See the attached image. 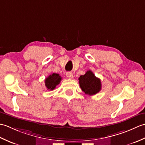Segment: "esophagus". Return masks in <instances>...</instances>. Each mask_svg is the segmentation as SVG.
<instances>
[{
	"instance_id": "obj_1",
	"label": "esophagus",
	"mask_w": 145,
	"mask_h": 145,
	"mask_svg": "<svg viewBox=\"0 0 145 145\" xmlns=\"http://www.w3.org/2000/svg\"><path fill=\"white\" fill-rule=\"evenodd\" d=\"M66 75L69 78H72L73 77V75L71 72H67L66 73Z\"/></svg>"
}]
</instances>
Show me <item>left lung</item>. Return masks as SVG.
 Wrapping results in <instances>:
<instances>
[{"label":"left lung","instance_id":"8db88e82","mask_svg":"<svg viewBox=\"0 0 145 145\" xmlns=\"http://www.w3.org/2000/svg\"><path fill=\"white\" fill-rule=\"evenodd\" d=\"M80 87L85 94L93 95L98 93L101 88L100 79L95 76L91 70H88L78 78Z\"/></svg>","mask_w":145,"mask_h":145}]
</instances>
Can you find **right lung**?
<instances>
[{
  "mask_svg": "<svg viewBox=\"0 0 145 145\" xmlns=\"http://www.w3.org/2000/svg\"><path fill=\"white\" fill-rule=\"evenodd\" d=\"M61 80V77L59 75V74L54 73L45 78V87H47V90H53L56 87V86L60 84Z\"/></svg>",
  "mask_w": 145,
  "mask_h": 145,
  "instance_id": "1",
  "label": "right lung"
}]
</instances>
